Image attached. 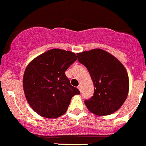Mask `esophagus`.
<instances>
[{"label":"esophagus","mask_w":146,"mask_h":146,"mask_svg":"<svg viewBox=\"0 0 146 146\" xmlns=\"http://www.w3.org/2000/svg\"><path fill=\"white\" fill-rule=\"evenodd\" d=\"M77 88L79 89V90H80V91H81V89H82V85H81V84H79V86H78V87H77Z\"/></svg>","instance_id":"obj_1"}]
</instances>
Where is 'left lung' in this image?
Wrapping results in <instances>:
<instances>
[{"instance_id": "1", "label": "left lung", "mask_w": 146, "mask_h": 146, "mask_svg": "<svg viewBox=\"0 0 146 146\" xmlns=\"http://www.w3.org/2000/svg\"><path fill=\"white\" fill-rule=\"evenodd\" d=\"M78 61L87 67L93 84L94 94L84 101L89 111L98 116L109 115L118 110L129 91V78L123 64L101 48L77 53Z\"/></svg>"}]
</instances>
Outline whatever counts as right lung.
<instances>
[{
  "mask_svg": "<svg viewBox=\"0 0 146 146\" xmlns=\"http://www.w3.org/2000/svg\"><path fill=\"white\" fill-rule=\"evenodd\" d=\"M77 59L75 53L52 48L34 58L26 66L23 87L30 107L41 117L56 118L65 113L71 99L80 95L65 71Z\"/></svg>",
  "mask_w": 146,
  "mask_h": 146,
  "instance_id": "right-lung-1",
  "label": "right lung"
}]
</instances>
